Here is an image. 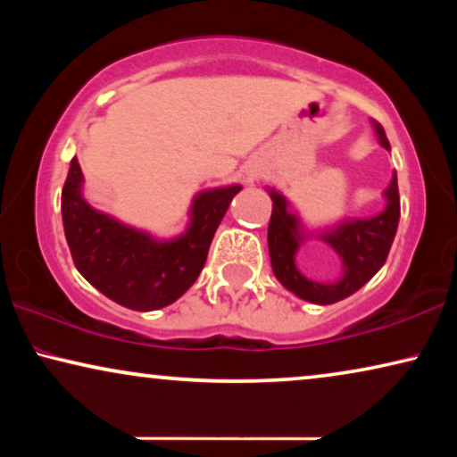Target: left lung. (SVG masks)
<instances>
[{"instance_id":"8db88e82","label":"left lung","mask_w":457,"mask_h":457,"mask_svg":"<svg viewBox=\"0 0 457 457\" xmlns=\"http://www.w3.org/2000/svg\"><path fill=\"white\" fill-rule=\"evenodd\" d=\"M378 141L385 149H391L385 129L377 124ZM272 199V216L268 224V249L274 277L283 287L295 293L305 302L328 305L341 302L361 289L385 264L391 243L395 239L399 224V189L397 174H393L391 185L386 187V208L378 216L366 220L343 222L339 228L322 235V239L339 253L345 266V274L337 283H314L305 278L295 266V252L299 247L297 218L287 212V202L277 191H268Z\"/></svg>"}]
</instances>
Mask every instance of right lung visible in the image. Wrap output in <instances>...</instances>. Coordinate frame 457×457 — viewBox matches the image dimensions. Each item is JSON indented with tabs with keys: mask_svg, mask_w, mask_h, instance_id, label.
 I'll use <instances>...</instances> for the list:
<instances>
[{
	"mask_svg": "<svg viewBox=\"0 0 457 457\" xmlns=\"http://www.w3.org/2000/svg\"><path fill=\"white\" fill-rule=\"evenodd\" d=\"M79 160L72 158L62 189V222L77 270L112 302L149 312L177 302L202 272L210 243L239 185L204 191L193 204L191 227L158 243L96 212L80 197Z\"/></svg>",
	"mask_w": 457,
	"mask_h": 457,
	"instance_id": "obj_1",
	"label": "right lung"
}]
</instances>
